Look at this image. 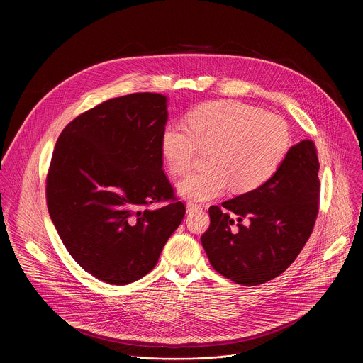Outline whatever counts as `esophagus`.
Instances as JSON below:
<instances>
[{"label": "esophagus", "mask_w": 363, "mask_h": 363, "mask_svg": "<svg viewBox=\"0 0 363 363\" xmlns=\"http://www.w3.org/2000/svg\"><path fill=\"white\" fill-rule=\"evenodd\" d=\"M202 206L199 203H194V202H188L186 203V213H194V211H201Z\"/></svg>", "instance_id": "esophagus-1"}]
</instances>
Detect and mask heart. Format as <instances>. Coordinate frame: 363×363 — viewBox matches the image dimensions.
I'll list each match as a JSON object with an SVG mask.
<instances>
[{
  "label": "heart",
  "instance_id": "1",
  "mask_svg": "<svg viewBox=\"0 0 363 363\" xmlns=\"http://www.w3.org/2000/svg\"><path fill=\"white\" fill-rule=\"evenodd\" d=\"M188 125L169 123L161 136V150L168 168L185 175L198 149H210L208 169L191 174L178 184L189 201L213 199L228 185L235 194L255 191L279 171L290 146L286 122L237 100H216L195 108Z\"/></svg>",
  "mask_w": 363,
  "mask_h": 363
}]
</instances>
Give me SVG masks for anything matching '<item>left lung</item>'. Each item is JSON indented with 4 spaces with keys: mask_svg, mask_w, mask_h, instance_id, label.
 <instances>
[{
    "mask_svg": "<svg viewBox=\"0 0 363 363\" xmlns=\"http://www.w3.org/2000/svg\"><path fill=\"white\" fill-rule=\"evenodd\" d=\"M319 168L315 142L301 140L289 149L267 184L223 206H210L211 224L201 242L214 270L242 286L280 276L313 231L319 213Z\"/></svg>",
    "mask_w": 363,
    "mask_h": 363,
    "instance_id": "left-lung-1",
    "label": "left lung"
}]
</instances>
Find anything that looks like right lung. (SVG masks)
<instances>
[{
    "label": "right lung",
    "instance_id": "add662e5",
    "mask_svg": "<svg viewBox=\"0 0 363 363\" xmlns=\"http://www.w3.org/2000/svg\"><path fill=\"white\" fill-rule=\"evenodd\" d=\"M167 97L133 93L100 103L62 132L45 199L65 247L96 279L125 286L158 263L185 205L164 174ZM165 201L158 211L150 203Z\"/></svg>",
    "mask_w": 363,
    "mask_h": 363
}]
</instances>
